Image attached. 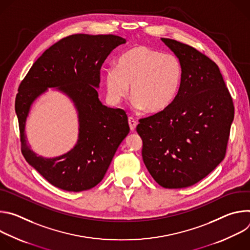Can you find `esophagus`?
Masks as SVG:
<instances>
[{
    "label": "esophagus",
    "instance_id": "obj_1",
    "mask_svg": "<svg viewBox=\"0 0 250 250\" xmlns=\"http://www.w3.org/2000/svg\"><path fill=\"white\" fill-rule=\"evenodd\" d=\"M128 125H129V127H130V130L133 131L136 127V121L132 117H129L128 118Z\"/></svg>",
    "mask_w": 250,
    "mask_h": 250
}]
</instances>
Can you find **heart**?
Returning <instances> with one entry per match:
<instances>
[{"label": "heart", "instance_id": "1", "mask_svg": "<svg viewBox=\"0 0 250 250\" xmlns=\"http://www.w3.org/2000/svg\"><path fill=\"white\" fill-rule=\"evenodd\" d=\"M182 75V65L176 55L146 45H135L120 56L115 67L106 69L104 84L112 104L121 103L130 86L134 108L158 114L175 101Z\"/></svg>", "mask_w": 250, "mask_h": 250}]
</instances>
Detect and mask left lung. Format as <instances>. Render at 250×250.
Masks as SVG:
<instances>
[{
	"instance_id": "1",
	"label": "left lung",
	"mask_w": 250,
	"mask_h": 250,
	"mask_svg": "<svg viewBox=\"0 0 250 250\" xmlns=\"http://www.w3.org/2000/svg\"><path fill=\"white\" fill-rule=\"evenodd\" d=\"M161 41L181 62V86L169 108L140 119L136 131L153 179L163 188L180 189L196 184L224 160L234 106L215 62L188 44Z\"/></svg>"
}]
</instances>
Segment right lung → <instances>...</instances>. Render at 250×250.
<instances>
[{"label": "right lung", "instance_id": "1", "mask_svg": "<svg viewBox=\"0 0 250 250\" xmlns=\"http://www.w3.org/2000/svg\"><path fill=\"white\" fill-rule=\"evenodd\" d=\"M125 40L114 34H72L60 40L33 63L19 87L15 109L21 152L25 160L53 186L81 192L98 185L129 132L124 110L104 105L97 89L101 67ZM57 86L75 102L80 138L74 149L54 159L38 157L26 144L25 120L33 101L47 87Z\"/></svg>", "mask_w": 250, "mask_h": 250}]
</instances>
